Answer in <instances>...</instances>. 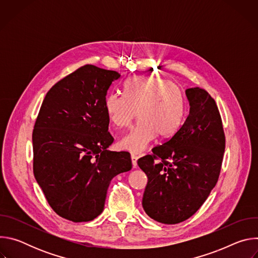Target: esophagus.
Here are the masks:
<instances>
[{"instance_id": "esophagus-1", "label": "esophagus", "mask_w": 258, "mask_h": 258, "mask_svg": "<svg viewBox=\"0 0 258 258\" xmlns=\"http://www.w3.org/2000/svg\"><path fill=\"white\" fill-rule=\"evenodd\" d=\"M132 163H133V167L134 168H137V166H138V157L136 156V155H132Z\"/></svg>"}]
</instances>
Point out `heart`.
Returning a JSON list of instances; mask_svg holds the SVG:
<instances>
[{
    "label": "heart",
    "mask_w": 258,
    "mask_h": 258,
    "mask_svg": "<svg viewBox=\"0 0 258 258\" xmlns=\"http://www.w3.org/2000/svg\"><path fill=\"white\" fill-rule=\"evenodd\" d=\"M125 94L112 92L105 99L107 116L114 126L127 127L139 114L140 121L117 143L118 148L142 154L157 137L167 139L180 128L186 100L178 86L157 77H134L124 86Z\"/></svg>",
    "instance_id": "heart-1"
}]
</instances>
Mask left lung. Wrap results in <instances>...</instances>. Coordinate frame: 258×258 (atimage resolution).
I'll return each mask as SVG.
<instances>
[{
    "label": "left lung",
    "instance_id": "8db88e82",
    "mask_svg": "<svg viewBox=\"0 0 258 258\" xmlns=\"http://www.w3.org/2000/svg\"><path fill=\"white\" fill-rule=\"evenodd\" d=\"M186 96L190 111L178 132L138 160L148 177L143 208L165 225L188 219L205 202L217 182L226 147L215 101L200 88L187 89Z\"/></svg>",
    "mask_w": 258,
    "mask_h": 258
}]
</instances>
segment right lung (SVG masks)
I'll return each mask as SVG.
<instances>
[{
  "label": "right lung",
  "instance_id": "1",
  "mask_svg": "<svg viewBox=\"0 0 258 258\" xmlns=\"http://www.w3.org/2000/svg\"><path fill=\"white\" fill-rule=\"evenodd\" d=\"M120 75L85 65L47 93L32 132L33 174L52 209L73 223L104 209L111 179L132 169L113 143L105 110L107 92Z\"/></svg>",
  "mask_w": 258,
  "mask_h": 258
}]
</instances>
